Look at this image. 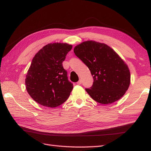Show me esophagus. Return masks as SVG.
Returning a JSON list of instances; mask_svg holds the SVG:
<instances>
[{
  "mask_svg": "<svg viewBox=\"0 0 151 151\" xmlns=\"http://www.w3.org/2000/svg\"><path fill=\"white\" fill-rule=\"evenodd\" d=\"M82 83V80L81 79H80V80H79V81L76 82V83L78 84V85H80V84H81Z\"/></svg>",
  "mask_w": 151,
  "mask_h": 151,
  "instance_id": "esophagus-1",
  "label": "esophagus"
}]
</instances>
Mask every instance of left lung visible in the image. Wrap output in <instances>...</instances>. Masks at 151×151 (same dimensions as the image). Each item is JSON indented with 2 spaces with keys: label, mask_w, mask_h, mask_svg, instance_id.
<instances>
[{
  "label": "left lung",
  "mask_w": 151,
  "mask_h": 151,
  "mask_svg": "<svg viewBox=\"0 0 151 151\" xmlns=\"http://www.w3.org/2000/svg\"><path fill=\"white\" fill-rule=\"evenodd\" d=\"M74 52L93 76V86L86 91L94 100L109 104L124 95L131 82L130 71L113 49L105 44L89 40L75 46Z\"/></svg>",
  "instance_id": "8db88e82"
}]
</instances>
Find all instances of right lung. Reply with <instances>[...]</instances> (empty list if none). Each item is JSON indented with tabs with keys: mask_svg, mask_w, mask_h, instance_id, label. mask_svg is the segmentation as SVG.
Here are the masks:
<instances>
[{
	"mask_svg": "<svg viewBox=\"0 0 151 151\" xmlns=\"http://www.w3.org/2000/svg\"><path fill=\"white\" fill-rule=\"evenodd\" d=\"M72 45L49 44L35 55L25 80L30 96L43 106L53 108L68 100L73 88L68 73L63 68Z\"/></svg>",
	"mask_w": 151,
	"mask_h": 151,
	"instance_id": "1",
	"label": "right lung"
}]
</instances>
